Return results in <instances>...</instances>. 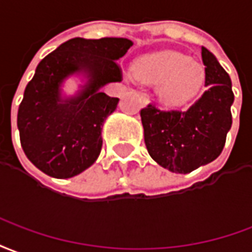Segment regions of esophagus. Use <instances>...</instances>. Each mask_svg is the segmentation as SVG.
<instances>
[{
    "label": "esophagus",
    "mask_w": 252,
    "mask_h": 252,
    "mask_svg": "<svg viewBox=\"0 0 252 252\" xmlns=\"http://www.w3.org/2000/svg\"><path fill=\"white\" fill-rule=\"evenodd\" d=\"M142 98H144V102H145V103H146V102H148V99H146V96H145V95H142Z\"/></svg>",
    "instance_id": "1"
}]
</instances>
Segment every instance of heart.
Masks as SVG:
<instances>
[{
  "instance_id": "obj_1",
  "label": "heart",
  "mask_w": 252,
  "mask_h": 252,
  "mask_svg": "<svg viewBox=\"0 0 252 252\" xmlns=\"http://www.w3.org/2000/svg\"><path fill=\"white\" fill-rule=\"evenodd\" d=\"M137 75L148 83L158 86V95L166 104H181L194 96L203 83L199 64L179 52L165 51L145 56L137 65Z\"/></svg>"
}]
</instances>
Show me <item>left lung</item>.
<instances>
[{"label": "left lung", "mask_w": 252, "mask_h": 252, "mask_svg": "<svg viewBox=\"0 0 252 252\" xmlns=\"http://www.w3.org/2000/svg\"><path fill=\"white\" fill-rule=\"evenodd\" d=\"M201 59L207 90L187 111L161 110L153 103L141 110L150 157L173 173H190L218 158L232 125L234 93L229 75L204 47Z\"/></svg>", "instance_id": "left-lung-1"}]
</instances>
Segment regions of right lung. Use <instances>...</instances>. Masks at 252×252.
Segmentation results:
<instances>
[{
    "label": "right lung",
    "mask_w": 252,
    "mask_h": 252,
    "mask_svg": "<svg viewBox=\"0 0 252 252\" xmlns=\"http://www.w3.org/2000/svg\"><path fill=\"white\" fill-rule=\"evenodd\" d=\"M131 45L122 37H75L38 63L17 114L21 146L36 168L55 179H69L96 161L103 122L119 102L100 88L122 79L117 60ZM76 72L86 74L88 83L78 95L63 98L60 86Z\"/></svg>",
    "instance_id": "right-lung-1"
}]
</instances>
